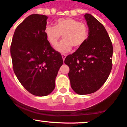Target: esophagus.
<instances>
[{
	"mask_svg": "<svg viewBox=\"0 0 127 127\" xmlns=\"http://www.w3.org/2000/svg\"><path fill=\"white\" fill-rule=\"evenodd\" d=\"M66 54H63L62 58H63V61H64V59H65V58H66Z\"/></svg>",
	"mask_w": 127,
	"mask_h": 127,
	"instance_id": "34e87169",
	"label": "esophagus"
}]
</instances>
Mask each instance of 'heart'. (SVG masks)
<instances>
[{"instance_id": "b5f03b06", "label": "heart", "mask_w": 127, "mask_h": 127, "mask_svg": "<svg viewBox=\"0 0 127 127\" xmlns=\"http://www.w3.org/2000/svg\"><path fill=\"white\" fill-rule=\"evenodd\" d=\"M89 32L86 24L72 18H59L55 21V27L47 26L44 30L45 38L52 47L58 44L63 35V40L56 47L61 53L69 52L72 47H81L87 40Z\"/></svg>"}]
</instances>
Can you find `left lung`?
Segmentation results:
<instances>
[{"mask_svg": "<svg viewBox=\"0 0 127 127\" xmlns=\"http://www.w3.org/2000/svg\"><path fill=\"white\" fill-rule=\"evenodd\" d=\"M84 17L89 27L87 40L64 60L69 68L71 87L80 95L94 93L103 85L111 71L113 52L104 27L90 14Z\"/></svg>", "mask_w": 127, "mask_h": 127, "instance_id": "1", "label": "left lung"}]
</instances>
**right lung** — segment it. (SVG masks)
Masks as SVG:
<instances>
[{
    "label": "right lung",
    "instance_id": "obj_1",
    "mask_svg": "<svg viewBox=\"0 0 127 127\" xmlns=\"http://www.w3.org/2000/svg\"><path fill=\"white\" fill-rule=\"evenodd\" d=\"M47 18L37 14L27 17L16 29L11 45L16 76L27 91L36 96H45L53 91L63 63L61 54L45 38Z\"/></svg>",
    "mask_w": 127,
    "mask_h": 127
}]
</instances>
